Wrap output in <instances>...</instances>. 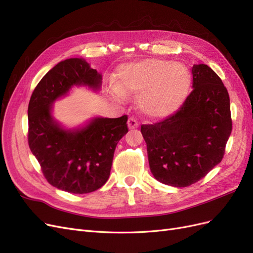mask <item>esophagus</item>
Instances as JSON below:
<instances>
[{"instance_id":"obj_1","label":"esophagus","mask_w":253,"mask_h":253,"mask_svg":"<svg viewBox=\"0 0 253 253\" xmlns=\"http://www.w3.org/2000/svg\"><path fill=\"white\" fill-rule=\"evenodd\" d=\"M127 124H128V127L130 129L139 127V122L136 121V119H134V118H129Z\"/></svg>"}]
</instances>
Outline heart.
<instances>
[{"instance_id": "obj_1", "label": "heart", "mask_w": 253, "mask_h": 253, "mask_svg": "<svg viewBox=\"0 0 253 253\" xmlns=\"http://www.w3.org/2000/svg\"><path fill=\"white\" fill-rule=\"evenodd\" d=\"M191 85L190 71L184 64L160 59L127 63L119 71L112 92L118 97L141 93L139 104L151 117H167L185 99Z\"/></svg>"}]
</instances>
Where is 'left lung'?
I'll list each match as a JSON object with an SVG mask.
<instances>
[{
    "label": "left lung",
    "mask_w": 253,
    "mask_h": 253,
    "mask_svg": "<svg viewBox=\"0 0 253 253\" xmlns=\"http://www.w3.org/2000/svg\"><path fill=\"white\" fill-rule=\"evenodd\" d=\"M193 91L167 119L142 125L154 177L164 184L196 183L223 158L232 131L230 98L221 79L207 64L192 68Z\"/></svg>",
    "instance_id": "1"
}]
</instances>
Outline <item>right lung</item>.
<instances>
[{"instance_id": "obj_1", "label": "right lung", "mask_w": 253, "mask_h": 253, "mask_svg": "<svg viewBox=\"0 0 253 253\" xmlns=\"http://www.w3.org/2000/svg\"><path fill=\"white\" fill-rule=\"evenodd\" d=\"M102 75L82 58H70L49 70L36 86L28 104V145L43 176L57 189L86 194L102 187L110 176L115 147L128 132L127 115L96 118L77 130L54 121L52 104L73 85L98 89Z\"/></svg>"}]
</instances>
